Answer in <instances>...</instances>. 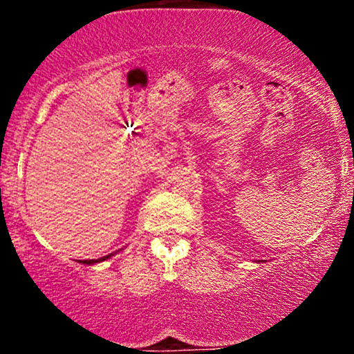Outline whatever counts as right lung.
I'll list each match as a JSON object with an SVG mask.
<instances>
[{
	"label": "right lung",
	"instance_id": "right-lung-1",
	"mask_svg": "<svg viewBox=\"0 0 354 354\" xmlns=\"http://www.w3.org/2000/svg\"><path fill=\"white\" fill-rule=\"evenodd\" d=\"M113 254H108V256H103V258H100V259H81V261H78V263H83V265H95V263H100V261H104V259H108V258H111Z\"/></svg>",
	"mask_w": 354,
	"mask_h": 354
}]
</instances>
